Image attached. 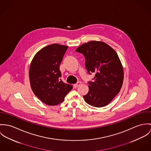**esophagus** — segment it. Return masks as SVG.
<instances>
[{
	"label": "esophagus",
	"instance_id": "34e87169",
	"mask_svg": "<svg viewBox=\"0 0 151 151\" xmlns=\"http://www.w3.org/2000/svg\"><path fill=\"white\" fill-rule=\"evenodd\" d=\"M81 84V82H77L76 84H73V87H74V88H76V87H78L79 86H80Z\"/></svg>",
	"mask_w": 151,
	"mask_h": 151
}]
</instances>
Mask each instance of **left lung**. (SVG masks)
Listing matches in <instances>:
<instances>
[{"mask_svg": "<svg viewBox=\"0 0 151 151\" xmlns=\"http://www.w3.org/2000/svg\"><path fill=\"white\" fill-rule=\"evenodd\" d=\"M76 51L83 54L88 73H96L94 81L88 82L89 90L84 100L95 107L107 105L123 82V68L116 52L105 42L94 40L82 45Z\"/></svg>", "mask_w": 151, "mask_h": 151, "instance_id": "8db88e82", "label": "left lung"}]
</instances>
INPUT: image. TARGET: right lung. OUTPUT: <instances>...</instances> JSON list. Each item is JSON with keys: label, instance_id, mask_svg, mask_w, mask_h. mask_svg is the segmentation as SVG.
Wrapping results in <instances>:
<instances>
[{"label": "right lung", "instance_id": "add662e5", "mask_svg": "<svg viewBox=\"0 0 151 151\" xmlns=\"http://www.w3.org/2000/svg\"><path fill=\"white\" fill-rule=\"evenodd\" d=\"M67 49V46L52 44L39 51L31 61L29 71L31 88L46 105H57L62 102L73 88L60 79V65Z\"/></svg>", "mask_w": 151, "mask_h": 151}]
</instances>
